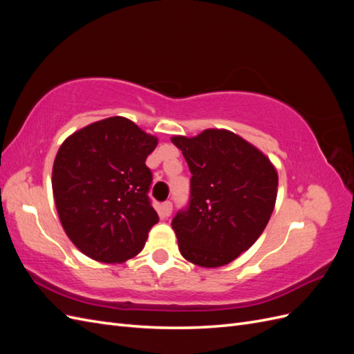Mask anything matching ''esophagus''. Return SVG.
I'll return each mask as SVG.
<instances>
[{
  "mask_svg": "<svg viewBox=\"0 0 354 354\" xmlns=\"http://www.w3.org/2000/svg\"><path fill=\"white\" fill-rule=\"evenodd\" d=\"M160 212H162V217H169L171 212H173V202L165 201L162 205H160Z\"/></svg>",
  "mask_w": 354,
  "mask_h": 354,
  "instance_id": "1",
  "label": "esophagus"
}]
</instances>
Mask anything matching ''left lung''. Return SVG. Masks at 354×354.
Returning <instances> with one entry per match:
<instances>
[{"label": "left lung", "mask_w": 354, "mask_h": 354, "mask_svg": "<svg viewBox=\"0 0 354 354\" xmlns=\"http://www.w3.org/2000/svg\"><path fill=\"white\" fill-rule=\"evenodd\" d=\"M192 173L189 205L173 218L178 250L201 267L229 264L260 238L274 208L270 159L227 130L171 138Z\"/></svg>", "instance_id": "obj_1"}]
</instances>
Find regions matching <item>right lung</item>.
Masks as SVG:
<instances>
[{
  "instance_id": "obj_1",
  "label": "right lung",
  "mask_w": 354,
  "mask_h": 354,
  "mask_svg": "<svg viewBox=\"0 0 354 354\" xmlns=\"http://www.w3.org/2000/svg\"><path fill=\"white\" fill-rule=\"evenodd\" d=\"M156 145V137L122 116L93 122L62 143L53 195L68 238L90 259L124 263L143 250L159 221L146 167Z\"/></svg>"
}]
</instances>
